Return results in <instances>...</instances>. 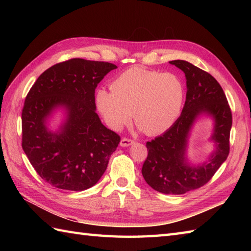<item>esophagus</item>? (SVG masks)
<instances>
[{"label": "esophagus", "mask_w": 251, "mask_h": 251, "mask_svg": "<svg viewBox=\"0 0 251 251\" xmlns=\"http://www.w3.org/2000/svg\"><path fill=\"white\" fill-rule=\"evenodd\" d=\"M132 143H134V140L132 139H129V138H122L120 145L122 147H129L132 145Z\"/></svg>", "instance_id": "34e87169"}]
</instances>
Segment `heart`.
Instances as JSON below:
<instances>
[{"label":"heart","mask_w":251,"mask_h":251,"mask_svg":"<svg viewBox=\"0 0 251 251\" xmlns=\"http://www.w3.org/2000/svg\"><path fill=\"white\" fill-rule=\"evenodd\" d=\"M111 88L99 89L95 100L113 130L129 124L134 113L136 125L147 135H161L178 120L184 102V83L172 72L134 67L117 76Z\"/></svg>","instance_id":"obj_1"}]
</instances>
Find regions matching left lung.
Masks as SVG:
<instances>
[{"label":"left lung","mask_w":251,"mask_h":251,"mask_svg":"<svg viewBox=\"0 0 251 251\" xmlns=\"http://www.w3.org/2000/svg\"><path fill=\"white\" fill-rule=\"evenodd\" d=\"M169 63L185 74L186 99L182 113L163 135L147 142L148 156L141 173L146 182L164 194H184L205 185L230 153L232 112L220 84L209 73L184 60ZM201 114L215 121L216 151L208 162L193 167L185 157L190 127Z\"/></svg>","instance_id":"8db88e82"}]
</instances>
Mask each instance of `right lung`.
<instances>
[{
	"instance_id": "obj_1",
	"label": "right lung",
	"mask_w": 251,
	"mask_h": 251,
	"mask_svg": "<svg viewBox=\"0 0 251 251\" xmlns=\"http://www.w3.org/2000/svg\"><path fill=\"white\" fill-rule=\"evenodd\" d=\"M117 67L81 58L47 69L36 79L21 113L23 149L40 177L57 189L84 191L98 182L121 137L96 113L95 89ZM57 107L67 119L61 130H48L46 121Z\"/></svg>"
}]
</instances>
